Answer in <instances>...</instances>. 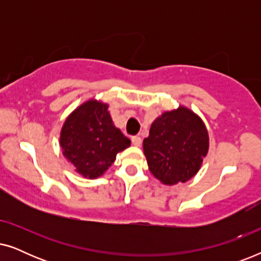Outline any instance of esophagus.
Here are the masks:
<instances>
[{"label":"esophagus","instance_id":"34e87169","mask_svg":"<svg viewBox=\"0 0 261 261\" xmlns=\"http://www.w3.org/2000/svg\"><path fill=\"white\" fill-rule=\"evenodd\" d=\"M130 140H132V144H133L134 146H137V147H139V146L141 145V138L140 137H137V135H135V137L130 138Z\"/></svg>","mask_w":261,"mask_h":261}]
</instances>
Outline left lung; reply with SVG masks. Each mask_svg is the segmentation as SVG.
Listing matches in <instances>:
<instances>
[{
	"instance_id": "obj_1",
	"label": "left lung",
	"mask_w": 261,
	"mask_h": 261,
	"mask_svg": "<svg viewBox=\"0 0 261 261\" xmlns=\"http://www.w3.org/2000/svg\"><path fill=\"white\" fill-rule=\"evenodd\" d=\"M204 123L184 107L166 112L152 123L144 152L153 176L166 185L187 181L197 173L208 153Z\"/></svg>"
}]
</instances>
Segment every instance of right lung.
<instances>
[{
    "label": "right lung",
    "instance_id": "obj_1",
    "mask_svg": "<svg viewBox=\"0 0 261 261\" xmlns=\"http://www.w3.org/2000/svg\"><path fill=\"white\" fill-rule=\"evenodd\" d=\"M60 146L77 172L97 178L114 163L117 153L129 147L130 140L114 126L108 106L89 101L67 117L60 133Z\"/></svg>",
    "mask_w": 261,
    "mask_h": 261
}]
</instances>
